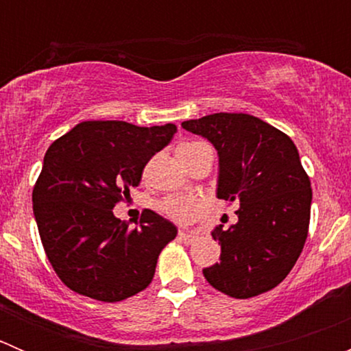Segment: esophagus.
Instances as JSON below:
<instances>
[{
	"label": "esophagus",
	"instance_id": "obj_1",
	"mask_svg": "<svg viewBox=\"0 0 351 351\" xmlns=\"http://www.w3.org/2000/svg\"><path fill=\"white\" fill-rule=\"evenodd\" d=\"M178 238H180V241H183V243H193V241H195L197 236L193 234V232L180 231V232H178Z\"/></svg>",
	"mask_w": 351,
	"mask_h": 351
}]
</instances>
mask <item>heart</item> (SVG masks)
Here are the masks:
<instances>
[{
	"mask_svg": "<svg viewBox=\"0 0 351 351\" xmlns=\"http://www.w3.org/2000/svg\"><path fill=\"white\" fill-rule=\"evenodd\" d=\"M204 146L202 143H183L180 144L176 154L178 158H186L189 154H192L193 151H197L198 147ZM161 212H165L169 219L180 222V224H189V222L195 221L200 215L202 207L197 200L185 197H168L159 204Z\"/></svg>",
	"mask_w": 351,
	"mask_h": 351,
	"instance_id": "heart-1",
	"label": "heart"
}]
</instances>
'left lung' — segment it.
<instances>
[{"mask_svg": "<svg viewBox=\"0 0 351 351\" xmlns=\"http://www.w3.org/2000/svg\"><path fill=\"white\" fill-rule=\"evenodd\" d=\"M182 127L219 154L217 197L238 202V222L212 231L221 261L204 268L214 289L250 299L275 289L302 253L313 190L287 134L247 113H212Z\"/></svg>", "mask_w": 351, "mask_h": 351, "instance_id": "obj_1", "label": "left lung"}]
</instances>
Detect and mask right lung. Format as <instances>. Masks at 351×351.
I'll use <instances>...</instances> for the list:
<instances>
[{
    "label": "right lung",
    "instance_id": "right-lung-1",
    "mask_svg": "<svg viewBox=\"0 0 351 351\" xmlns=\"http://www.w3.org/2000/svg\"><path fill=\"white\" fill-rule=\"evenodd\" d=\"M175 132V123L88 120L51 144L32 202L45 254L71 290L119 302L151 284L159 253L176 238L175 224L146 208L129 229L112 208Z\"/></svg>",
    "mask_w": 351,
    "mask_h": 351
}]
</instances>
